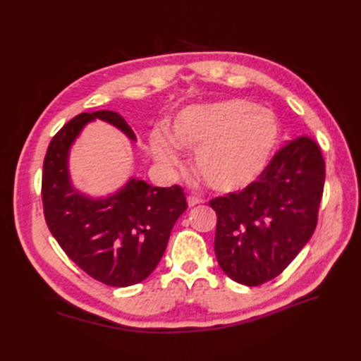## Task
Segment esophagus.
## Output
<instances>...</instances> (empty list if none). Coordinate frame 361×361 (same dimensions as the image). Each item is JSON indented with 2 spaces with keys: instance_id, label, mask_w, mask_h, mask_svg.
<instances>
[{
  "instance_id": "34e87169",
  "label": "esophagus",
  "mask_w": 361,
  "mask_h": 361,
  "mask_svg": "<svg viewBox=\"0 0 361 361\" xmlns=\"http://www.w3.org/2000/svg\"><path fill=\"white\" fill-rule=\"evenodd\" d=\"M187 203H188V206H190V207H192V206H195V204L202 203V200H200V199H197V197H194V195H190V197L187 199Z\"/></svg>"
}]
</instances>
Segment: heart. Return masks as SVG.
<instances>
[{"label":"heart","mask_w":361,"mask_h":361,"mask_svg":"<svg viewBox=\"0 0 361 361\" xmlns=\"http://www.w3.org/2000/svg\"><path fill=\"white\" fill-rule=\"evenodd\" d=\"M171 137L155 133L150 138L152 157L161 167L180 166L179 146L195 152V171L207 187L235 192L264 173L279 143L280 125L272 111L235 97L183 110Z\"/></svg>","instance_id":"obj_1"}]
</instances>
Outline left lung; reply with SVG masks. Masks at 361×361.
Listing matches in <instances>:
<instances>
[{"mask_svg": "<svg viewBox=\"0 0 361 361\" xmlns=\"http://www.w3.org/2000/svg\"><path fill=\"white\" fill-rule=\"evenodd\" d=\"M324 180L318 145L300 137L286 141L247 188L211 200L214 250L224 274L245 286L280 276L314 232Z\"/></svg>", "mask_w": 361, "mask_h": 361, "instance_id": "left-lung-1", "label": "left lung"}]
</instances>
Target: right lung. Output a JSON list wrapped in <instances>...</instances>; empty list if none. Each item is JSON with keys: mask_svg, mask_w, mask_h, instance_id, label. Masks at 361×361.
<instances>
[{"mask_svg": "<svg viewBox=\"0 0 361 361\" xmlns=\"http://www.w3.org/2000/svg\"><path fill=\"white\" fill-rule=\"evenodd\" d=\"M94 120L137 141L118 113L101 110L72 118L51 140L43 161V211L52 236L71 260L108 286L126 288L143 281L157 268L187 200L178 185L152 187L134 176L99 197L76 188L69 170L71 149Z\"/></svg>", "mask_w": 361, "mask_h": 361, "instance_id": "1", "label": "right lung"}]
</instances>
